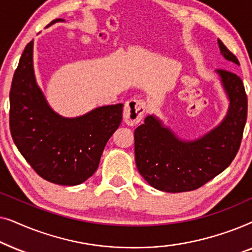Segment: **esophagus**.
<instances>
[{
	"instance_id": "esophagus-1",
	"label": "esophagus",
	"mask_w": 252,
	"mask_h": 252,
	"mask_svg": "<svg viewBox=\"0 0 252 252\" xmlns=\"http://www.w3.org/2000/svg\"><path fill=\"white\" fill-rule=\"evenodd\" d=\"M146 112V103L141 99H129L125 103L123 110L124 122L128 126L139 124Z\"/></svg>"
}]
</instances>
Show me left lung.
Here are the masks:
<instances>
[{
    "mask_svg": "<svg viewBox=\"0 0 252 252\" xmlns=\"http://www.w3.org/2000/svg\"><path fill=\"white\" fill-rule=\"evenodd\" d=\"M226 61L240 65L235 55L218 40ZM229 106L222 122L194 141L179 139L170 127L149 115L134 132L135 163L151 187L166 192L195 190L225 171L239 151L248 115V98L240 77L216 70Z\"/></svg>",
    "mask_w": 252,
    "mask_h": 252,
    "instance_id": "left-lung-1",
    "label": "left lung"
}]
</instances>
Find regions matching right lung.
Masks as SVG:
<instances>
[{"instance_id": "add662e5", "label": "right lung", "mask_w": 252, "mask_h": 252, "mask_svg": "<svg viewBox=\"0 0 252 252\" xmlns=\"http://www.w3.org/2000/svg\"><path fill=\"white\" fill-rule=\"evenodd\" d=\"M58 22L65 20L57 18L48 26ZM122 119V103L75 118L55 112L36 84L33 41L25 47L10 89V130L19 153L41 178L62 186L85 182L97 170Z\"/></svg>"}]
</instances>
